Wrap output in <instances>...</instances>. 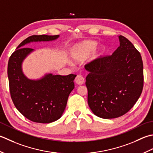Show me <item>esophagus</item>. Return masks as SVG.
Instances as JSON below:
<instances>
[{
	"label": "esophagus",
	"mask_w": 153,
	"mask_h": 153,
	"mask_svg": "<svg viewBox=\"0 0 153 153\" xmlns=\"http://www.w3.org/2000/svg\"><path fill=\"white\" fill-rule=\"evenodd\" d=\"M75 82L79 85H82L85 82V79L81 75H77L75 78Z\"/></svg>",
	"instance_id": "esophagus-1"
}]
</instances>
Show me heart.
I'll return each mask as SVG.
<instances>
[{
	"instance_id": "1",
	"label": "heart",
	"mask_w": 153,
	"mask_h": 153,
	"mask_svg": "<svg viewBox=\"0 0 153 153\" xmlns=\"http://www.w3.org/2000/svg\"><path fill=\"white\" fill-rule=\"evenodd\" d=\"M96 42L87 40L76 43L71 49L69 56L71 60L75 63H80L88 57L90 62H95L101 57L103 49L96 46Z\"/></svg>"
}]
</instances>
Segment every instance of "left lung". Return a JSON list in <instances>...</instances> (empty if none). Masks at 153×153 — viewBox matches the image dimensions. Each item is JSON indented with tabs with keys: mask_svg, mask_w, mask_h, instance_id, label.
I'll list each match as a JSON object with an SVG mask.
<instances>
[{
	"mask_svg": "<svg viewBox=\"0 0 153 153\" xmlns=\"http://www.w3.org/2000/svg\"><path fill=\"white\" fill-rule=\"evenodd\" d=\"M118 37L120 46L113 54L91 62L87 68L88 104L94 114L104 119L129 111L143 88L141 54L126 37Z\"/></svg>",
	"mask_w": 153,
	"mask_h": 153,
	"instance_id": "left-lung-1",
	"label": "left lung"
}]
</instances>
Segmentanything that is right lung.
<instances>
[{
	"instance_id": "right-lung-1",
	"label": "right lung",
	"mask_w": 153,
	"mask_h": 153,
	"mask_svg": "<svg viewBox=\"0 0 153 153\" xmlns=\"http://www.w3.org/2000/svg\"><path fill=\"white\" fill-rule=\"evenodd\" d=\"M59 37V35L30 36L17 47L9 59L8 78L12 102L24 117L33 122L49 123L62 116L68 96L74 88L73 80L76 75L49 73L39 79H28L23 73L22 65L34 50L24 47L31 42L53 41Z\"/></svg>"
}]
</instances>
